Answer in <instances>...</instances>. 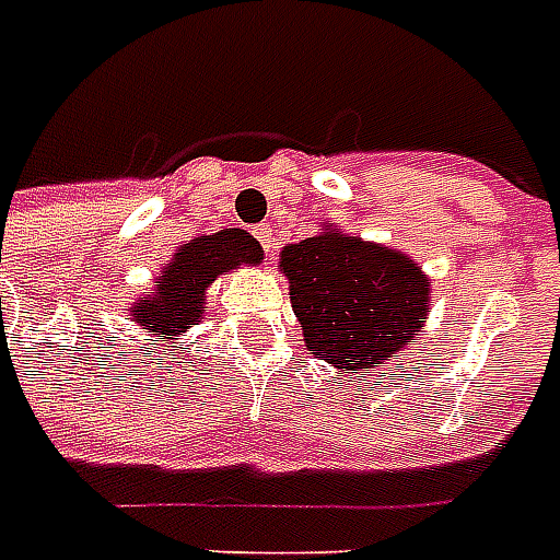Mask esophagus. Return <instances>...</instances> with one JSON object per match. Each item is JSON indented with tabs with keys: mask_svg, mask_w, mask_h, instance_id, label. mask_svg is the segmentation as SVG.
Returning a JSON list of instances; mask_svg holds the SVG:
<instances>
[{
	"mask_svg": "<svg viewBox=\"0 0 560 560\" xmlns=\"http://www.w3.org/2000/svg\"><path fill=\"white\" fill-rule=\"evenodd\" d=\"M253 235H256V241L265 247V253H271L273 241H271V229H268V225H256V229H253Z\"/></svg>",
	"mask_w": 560,
	"mask_h": 560,
	"instance_id": "1",
	"label": "esophagus"
}]
</instances>
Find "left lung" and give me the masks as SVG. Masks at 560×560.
<instances>
[{
	"instance_id": "8db88e82",
	"label": "left lung",
	"mask_w": 560,
	"mask_h": 560,
	"mask_svg": "<svg viewBox=\"0 0 560 560\" xmlns=\"http://www.w3.org/2000/svg\"><path fill=\"white\" fill-rule=\"evenodd\" d=\"M307 350L343 374L386 364L428 319V277L410 256L331 223L280 253Z\"/></svg>"
}]
</instances>
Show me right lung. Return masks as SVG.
Wrapping results in <instances>:
<instances>
[{"label":"right lung","instance_id":"1","mask_svg":"<svg viewBox=\"0 0 560 560\" xmlns=\"http://www.w3.org/2000/svg\"><path fill=\"white\" fill-rule=\"evenodd\" d=\"M261 247L244 229H223L217 235L189 241L174 253L162 268L153 295L132 304V323L144 325L156 340H180L186 328L201 323L205 292L220 277L237 265H259ZM184 350V347H180Z\"/></svg>","mask_w":560,"mask_h":560}]
</instances>
